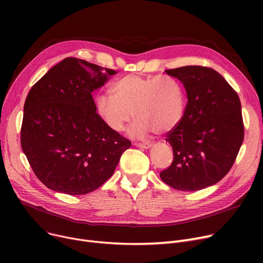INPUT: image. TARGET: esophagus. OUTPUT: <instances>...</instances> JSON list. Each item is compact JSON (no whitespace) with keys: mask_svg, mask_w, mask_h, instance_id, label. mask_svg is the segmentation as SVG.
Instances as JSON below:
<instances>
[{"mask_svg":"<svg viewBox=\"0 0 263 263\" xmlns=\"http://www.w3.org/2000/svg\"><path fill=\"white\" fill-rule=\"evenodd\" d=\"M135 146H136V147H139V148H141V149H150V148H151V144H148V143H146V144H140V143H136V144H135Z\"/></svg>","mask_w":263,"mask_h":263,"instance_id":"34e87169","label":"esophagus"}]
</instances>
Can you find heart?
I'll list each match as a JSON object with an SVG mask.
<instances>
[{
	"mask_svg": "<svg viewBox=\"0 0 263 263\" xmlns=\"http://www.w3.org/2000/svg\"><path fill=\"white\" fill-rule=\"evenodd\" d=\"M110 92L96 97L97 114L113 132H121L134 116L136 121L129 130L134 139H144L151 131L168 133L184 114L183 88L172 78L128 74L114 83Z\"/></svg>",
	"mask_w": 263,
	"mask_h": 263,
	"instance_id": "obj_1",
	"label": "heart"
}]
</instances>
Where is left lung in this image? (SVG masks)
I'll return each instance as SVG.
<instances>
[{
    "instance_id": "1",
    "label": "left lung",
    "mask_w": 263,
    "mask_h": 263,
    "mask_svg": "<svg viewBox=\"0 0 263 263\" xmlns=\"http://www.w3.org/2000/svg\"><path fill=\"white\" fill-rule=\"evenodd\" d=\"M165 72L182 83L187 103L180 123L167 134L174 161L160 177L179 191L214 185L230 171L243 143L239 96L211 68L184 66Z\"/></svg>"
}]
</instances>
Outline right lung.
I'll return each mask as SVG.
<instances>
[{
	"label": "right lung",
	"mask_w": 263,
	"mask_h": 263,
	"mask_svg": "<svg viewBox=\"0 0 263 263\" xmlns=\"http://www.w3.org/2000/svg\"><path fill=\"white\" fill-rule=\"evenodd\" d=\"M112 69L67 58L31 88L24 103L21 147L39 180L50 190L84 195L114 174L131 142L97 114L92 91Z\"/></svg>",
	"instance_id": "right-lung-1"
}]
</instances>
